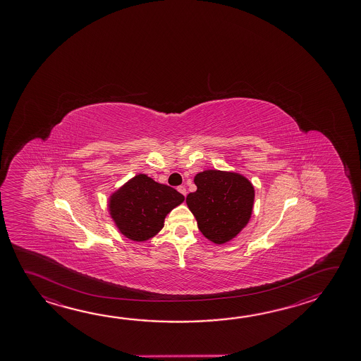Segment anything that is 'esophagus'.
Wrapping results in <instances>:
<instances>
[{"mask_svg": "<svg viewBox=\"0 0 361 361\" xmlns=\"http://www.w3.org/2000/svg\"><path fill=\"white\" fill-rule=\"evenodd\" d=\"M178 192H181L183 196H186V192H188V191H186V188H185V186H178Z\"/></svg>", "mask_w": 361, "mask_h": 361, "instance_id": "esophagus-1", "label": "esophagus"}]
</instances>
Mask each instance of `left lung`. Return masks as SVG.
Returning <instances> with one entry per match:
<instances>
[{
	"label": "left lung",
	"instance_id": "1",
	"mask_svg": "<svg viewBox=\"0 0 361 361\" xmlns=\"http://www.w3.org/2000/svg\"><path fill=\"white\" fill-rule=\"evenodd\" d=\"M194 183L197 189L186 196V204L200 232L216 245L234 238L252 214V183L240 173L218 170L197 173Z\"/></svg>",
	"mask_w": 361,
	"mask_h": 361
}]
</instances>
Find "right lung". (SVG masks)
<instances>
[{
  "instance_id": "obj_1",
  "label": "right lung",
  "mask_w": 361,
  "mask_h": 361,
  "mask_svg": "<svg viewBox=\"0 0 361 361\" xmlns=\"http://www.w3.org/2000/svg\"><path fill=\"white\" fill-rule=\"evenodd\" d=\"M185 200L178 190L140 173L110 196V215L121 233L147 240L164 228L166 215Z\"/></svg>"
}]
</instances>
